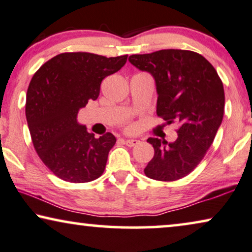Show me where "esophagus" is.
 Segmentation results:
<instances>
[{
  "label": "esophagus",
  "instance_id": "1",
  "mask_svg": "<svg viewBox=\"0 0 252 252\" xmlns=\"http://www.w3.org/2000/svg\"><path fill=\"white\" fill-rule=\"evenodd\" d=\"M139 143V141L134 140V139H129V140H125V144L127 147H134Z\"/></svg>",
  "mask_w": 252,
  "mask_h": 252
}]
</instances>
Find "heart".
Segmentation results:
<instances>
[{"label":"heart","mask_w":252,"mask_h":252,"mask_svg":"<svg viewBox=\"0 0 252 252\" xmlns=\"http://www.w3.org/2000/svg\"><path fill=\"white\" fill-rule=\"evenodd\" d=\"M134 125H127V127H126V129L127 130H129V132H132V130H134Z\"/></svg>","instance_id":"1"}]
</instances>
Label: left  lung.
Listing matches in <instances>:
<instances>
[{
  "mask_svg": "<svg viewBox=\"0 0 252 252\" xmlns=\"http://www.w3.org/2000/svg\"><path fill=\"white\" fill-rule=\"evenodd\" d=\"M128 61L155 78L157 116L179 125L174 142L148 139L155 155L144 174L158 181L182 179L201 163L221 125L225 109L221 79L208 60L190 50L164 49L132 55Z\"/></svg>",
  "mask_w": 252,
  "mask_h": 252,
  "instance_id": "obj_1",
  "label": "left lung"
}]
</instances>
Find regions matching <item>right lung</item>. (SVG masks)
I'll return each mask as SVG.
<instances>
[{
  "instance_id": "right-lung-1",
  "label": "right lung",
  "mask_w": 252,
  "mask_h": 252,
  "mask_svg": "<svg viewBox=\"0 0 252 252\" xmlns=\"http://www.w3.org/2000/svg\"><path fill=\"white\" fill-rule=\"evenodd\" d=\"M127 55L105 57L91 53H63L46 62L30 82L25 113L32 142L43 164L62 180L84 184L101 177L111 133L96 139L79 125V110L99 95L101 82L119 71Z\"/></svg>"
}]
</instances>
